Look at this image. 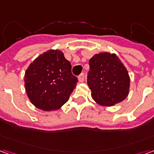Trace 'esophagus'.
Returning a JSON list of instances; mask_svg holds the SVG:
<instances>
[{
    "label": "esophagus",
    "instance_id": "1",
    "mask_svg": "<svg viewBox=\"0 0 154 154\" xmlns=\"http://www.w3.org/2000/svg\"><path fill=\"white\" fill-rule=\"evenodd\" d=\"M84 79H85V77H84V74H81L78 76V81L80 82H84Z\"/></svg>",
    "mask_w": 154,
    "mask_h": 154
}]
</instances>
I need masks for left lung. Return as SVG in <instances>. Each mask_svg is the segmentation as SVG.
<instances>
[{
	"instance_id": "left-lung-1",
	"label": "left lung",
	"mask_w": 154,
	"mask_h": 154,
	"mask_svg": "<svg viewBox=\"0 0 154 154\" xmlns=\"http://www.w3.org/2000/svg\"><path fill=\"white\" fill-rule=\"evenodd\" d=\"M89 65L87 84L97 104L112 106L125 99L130 80L128 71L116 54L106 52L96 54Z\"/></svg>"
}]
</instances>
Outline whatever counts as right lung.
Instances as JSON below:
<instances>
[{
  "label": "right lung",
  "mask_w": 154,
  "mask_h": 154,
  "mask_svg": "<svg viewBox=\"0 0 154 154\" xmlns=\"http://www.w3.org/2000/svg\"><path fill=\"white\" fill-rule=\"evenodd\" d=\"M71 69L70 62L60 50L40 54L25 71V91L31 103L45 111L61 108L78 82Z\"/></svg>",
  "instance_id": "1"
}]
</instances>
